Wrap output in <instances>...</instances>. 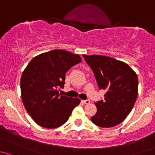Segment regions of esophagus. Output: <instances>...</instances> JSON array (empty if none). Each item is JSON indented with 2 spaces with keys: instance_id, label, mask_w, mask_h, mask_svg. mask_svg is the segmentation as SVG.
Listing matches in <instances>:
<instances>
[{
  "instance_id": "34e87169",
  "label": "esophagus",
  "mask_w": 155,
  "mask_h": 155,
  "mask_svg": "<svg viewBox=\"0 0 155 155\" xmlns=\"http://www.w3.org/2000/svg\"><path fill=\"white\" fill-rule=\"evenodd\" d=\"M82 102L84 104H89L90 103V101H89V100H84V101H82Z\"/></svg>"
}]
</instances>
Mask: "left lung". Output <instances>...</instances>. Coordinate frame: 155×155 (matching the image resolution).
<instances>
[{
    "mask_svg": "<svg viewBox=\"0 0 155 155\" xmlns=\"http://www.w3.org/2000/svg\"><path fill=\"white\" fill-rule=\"evenodd\" d=\"M95 74L104 100L95 103L97 113L91 118L95 125L110 127L119 125L130 113L138 95V78L127 63L101 55H83Z\"/></svg>",
    "mask_w": 155,
    "mask_h": 155,
    "instance_id": "8db88e82",
    "label": "left lung"
}]
</instances>
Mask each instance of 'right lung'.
Returning a JSON list of instances; mask_svg holds the SVG:
<instances>
[{"label": "right lung", "mask_w": 155, "mask_h": 155, "mask_svg": "<svg viewBox=\"0 0 155 155\" xmlns=\"http://www.w3.org/2000/svg\"><path fill=\"white\" fill-rule=\"evenodd\" d=\"M82 61L81 57L55 49L33 57L22 73L21 94L27 112L37 125L55 128L65 123L81 102L59 93L66 71Z\"/></svg>", "instance_id": "1"}]
</instances>
